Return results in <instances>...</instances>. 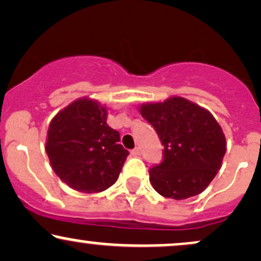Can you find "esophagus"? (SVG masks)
<instances>
[{
  "label": "esophagus",
  "mask_w": 261,
  "mask_h": 261,
  "mask_svg": "<svg viewBox=\"0 0 261 261\" xmlns=\"http://www.w3.org/2000/svg\"><path fill=\"white\" fill-rule=\"evenodd\" d=\"M131 154H133L134 156H139V155L141 154V150H140V148H137V147H136V148L131 150Z\"/></svg>",
  "instance_id": "34e87169"
}]
</instances>
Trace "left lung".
Listing matches in <instances>:
<instances>
[{"label": "left lung", "mask_w": 261, "mask_h": 261, "mask_svg": "<svg viewBox=\"0 0 261 261\" xmlns=\"http://www.w3.org/2000/svg\"><path fill=\"white\" fill-rule=\"evenodd\" d=\"M154 127L163 162L149 169V180L161 196L176 200L202 193L220 170L226 139L212 113L182 97L140 106Z\"/></svg>", "instance_id": "8db88e82"}]
</instances>
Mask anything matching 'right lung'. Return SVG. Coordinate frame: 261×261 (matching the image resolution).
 <instances>
[{
	"label": "right lung",
	"instance_id": "right-lung-1",
	"mask_svg": "<svg viewBox=\"0 0 261 261\" xmlns=\"http://www.w3.org/2000/svg\"><path fill=\"white\" fill-rule=\"evenodd\" d=\"M107 124V108L87 97L74 100L52 119L46 153L53 171L75 191L97 193L118 180L128 150Z\"/></svg>",
	"mask_w": 261,
	"mask_h": 261
}]
</instances>
